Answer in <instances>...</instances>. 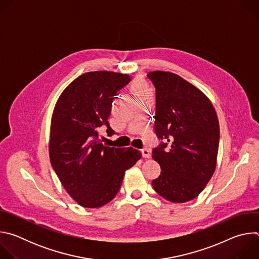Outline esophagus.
<instances>
[{"mask_svg": "<svg viewBox=\"0 0 259 259\" xmlns=\"http://www.w3.org/2000/svg\"><path fill=\"white\" fill-rule=\"evenodd\" d=\"M141 154H142L143 158H151V153H150L149 149H142Z\"/></svg>", "mask_w": 259, "mask_h": 259, "instance_id": "obj_1", "label": "esophagus"}]
</instances>
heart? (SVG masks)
<instances>
[{
    "instance_id": "b5f03b06",
    "label": "heart",
    "mask_w": 259,
    "mask_h": 259,
    "mask_svg": "<svg viewBox=\"0 0 259 259\" xmlns=\"http://www.w3.org/2000/svg\"><path fill=\"white\" fill-rule=\"evenodd\" d=\"M132 91L135 94L136 98L139 97H143L145 95H149L150 94V90L149 87H147L146 83L142 80V79H136L134 80V82L132 83Z\"/></svg>"
}]
</instances>
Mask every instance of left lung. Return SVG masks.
Listing matches in <instances>:
<instances>
[{
	"mask_svg": "<svg viewBox=\"0 0 259 259\" xmlns=\"http://www.w3.org/2000/svg\"><path fill=\"white\" fill-rule=\"evenodd\" d=\"M156 88L155 131L161 143L153 158L161 166L154 190L173 203L199 196L211 179L219 144L215 109L198 88L175 73H147Z\"/></svg>",
	"mask_w": 259,
	"mask_h": 259,
	"instance_id": "obj_1",
	"label": "left lung"
}]
</instances>
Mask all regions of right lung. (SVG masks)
Segmentation results:
<instances>
[{"mask_svg":"<svg viewBox=\"0 0 259 259\" xmlns=\"http://www.w3.org/2000/svg\"><path fill=\"white\" fill-rule=\"evenodd\" d=\"M131 81L114 71H90L72 81L55 105L50 131L51 165L63 188L85 208H98L118 194L125 171L141 158L133 147L104 146L99 130L116 132L107 121L114 96Z\"/></svg>","mask_w":259,"mask_h":259,"instance_id":"1","label":"right lung"}]
</instances>
